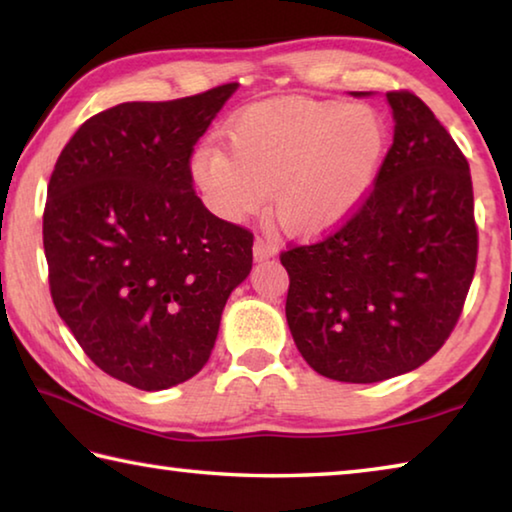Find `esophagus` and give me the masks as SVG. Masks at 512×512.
<instances>
[{"label": "esophagus", "mask_w": 512, "mask_h": 512, "mask_svg": "<svg viewBox=\"0 0 512 512\" xmlns=\"http://www.w3.org/2000/svg\"><path fill=\"white\" fill-rule=\"evenodd\" d=\"M253 253H255L257 262H262V259H268V257L275 255V246L271 244V241L257 237L255 239V246H253Z\"/></svg>", "instance_id": "34e87169"}]
</instances>
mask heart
Wrapping results in <instances>:
<instances>
[{
	"label": "heart",
	"instance_id": "obj_1",
	"mask_svg": "<svg viewBox=\"0 0 512 512\" xmlns=\"http://www.w3.org/2000/svg\"><path fill=\"white\" fill-rule=\"evenodd\" d=\"M228 149L207 142L192 155V178L225 221L257 214L273 198L291 235L316 237L343 223L370 194L386 160L381 112L366 103L268 99L230 119Z\"/></svg>",
	"mask_w": 512,
	"mask_h": 512
}]
</instances>
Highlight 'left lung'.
<instances>
[{"instance_id":"obj_1","label":"left lung","mask_w":512,"mask_h":512,"mask_svg":"<svg viewBox=\"0 0 512 512\" xmlns=\"http://www.w3.org/2000/svg\"><path fill=\"white\" fill-rule=\"evenodd\" d=\"M386 99L395 137L370 194L327 237L280 253L302 359L350 384L404 375L443 348L479 255L463 151L413 92Z\"/></svg>"}]
</instances>
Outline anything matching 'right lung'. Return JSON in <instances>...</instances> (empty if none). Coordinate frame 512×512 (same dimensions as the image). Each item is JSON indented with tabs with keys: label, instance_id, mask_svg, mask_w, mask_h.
I'll return each mask as SVG.
<instances>
[{
	"label": "right lung",
	"instance_id": "1",
	"mask_svg": "<svg viewBox=\"0 0 512 512\" xmlns=\"http://www.w3.org/2000/svg\"><path fill=\"white\" fill-rule=\"evenodd\" d=\"M235 90L103 110L49 178L51 300L94 366L140 391L183 384L205 366L225 300L253 268V232L207 210L189 171Z\"/></svg>",
	"mask_w": 512,
	"mask_h": 512
}]
</instances>
